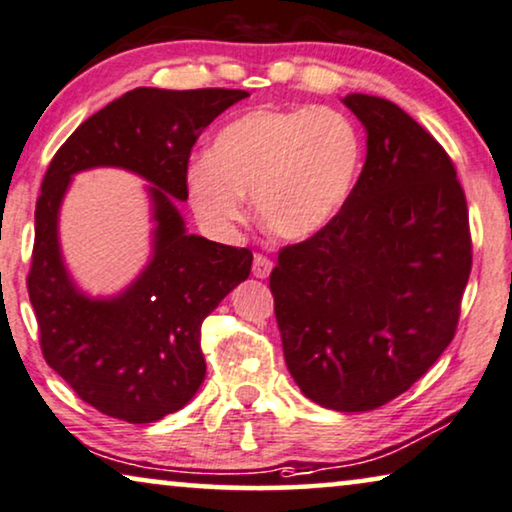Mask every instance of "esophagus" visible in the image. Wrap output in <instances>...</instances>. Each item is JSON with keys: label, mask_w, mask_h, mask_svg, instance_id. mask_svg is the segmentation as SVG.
<instances>
[{"label": "esophagus", "mask_w": 512, "mask_h": 512, "mask_svg": "<svg viewBox=\"0 0 512 512\" xmlns=\"http://www.w3.org/2000/svg\"><path fill=\"white\" fill-rule=\"evenodd\" d=\"M271 269H273V262L269 257H264V255H255V259H253V276L255 278H269V273H271Z\"/></svg>", "instance_id": "34e87169"}]
</instances>
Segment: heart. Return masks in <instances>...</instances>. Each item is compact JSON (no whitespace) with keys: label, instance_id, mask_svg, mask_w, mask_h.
<instances>
[{"label":"heart","instance_id":"heart-1","mask_svg":"<svg viewBox=\"0 0 512 512\" xmlns=\"http://www.w3.org/2000/svg\"><path fill=\"white\" fill-rule=\"evenodd\" d=\"M362 136L334 106H259L213 136L208 157L187 171L192 211L218 236L236 234L246 197L285 241H306L338 218L362 171Z\"/></svg>","mask_w":512,"mask_h":512}]
</instances>
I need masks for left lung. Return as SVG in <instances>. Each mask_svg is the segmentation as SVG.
Masks as SVG:
<instances>
[{
	"instance_id": "8db88e82",
	"label": "left lung",
	"mask_w": 512,
	"mask_h": 512,
	"mask_svg": "<svg viewBox=\"0 0 512 512\" xmlns=\"http://www.w3.org/2000/svg\"><path fill=\"white\" fill-rule=\"evenodd\" d=\"M341 102L366 129L364 169L327 229L280 250L269 285L299 390L362 413L406 392L450 345L471 234L441 143L387 99Z\"/></svg>"
}]
</instances>
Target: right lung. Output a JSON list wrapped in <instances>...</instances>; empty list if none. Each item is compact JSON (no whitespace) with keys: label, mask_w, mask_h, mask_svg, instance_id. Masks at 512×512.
Segmentation results:
<instances>
[{"label":"right lung","mask_w":512,"mask_h":512,"mask_svg":"<svg viewBox=\"0 0 512 512\" xmlns=\"http://www.w3.org/2000/svg\"><path fill=\"white\" fill-rule=\"evenodd\" d=\"M246 90L136 88L90 115L57 150L34 213L27 290L50 369L99 413L148 424L181 410L204 383L201 322L250 276L253 253L187 234V160L197 136ZM113 166L149 185L151 259L125 291L92 298L70 278L59 248V208L70 178Z\"/></svg>","instance_id":"right-lung-1"}]
</instances>
